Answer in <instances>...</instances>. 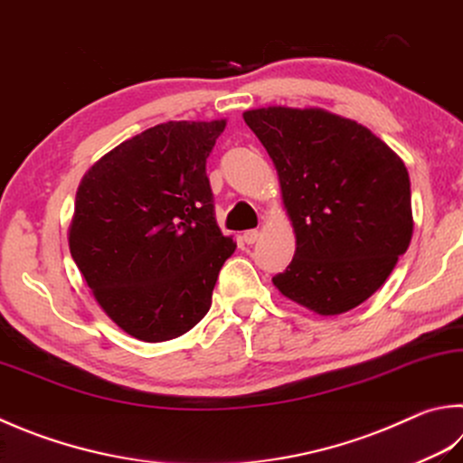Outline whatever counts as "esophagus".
Here are the masks:
<instances>
[{
	"label": "esophagus",
	"instance_id": "34e87169",
	"mask_svg": "<svg viewBox=\"0 0 463 463\" xmlns=\"http://www.w3.org/2000/svg\"><path fill=\"white\" fill-rule=\"evenodd\" d=\"M258 238H260V232L258 230H248V232H243V235H241V240L246 241L248 246H251V243H256Z\"/></svg>",
	"mask_w": 463,
	"mask_h": 463
}]
</instances>
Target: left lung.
Returning a JSON list of instances; mask_svg holds the SVG:
<instances>
[{"label":"left lung","instance_id":"left-lung-1","mask_svg":"<svg viewBox=\"0 0 463 463\" xmlns=\"http://www.w3.org/2000/svg\"><path fill=\"white\" fill-rule=\"evenodd\" d=\"M243 120L274 161L296 233L274 286L322 317L359 307L411 241L405 163L367 127L322 109H254Z\"/></svg>","mask_w":463,"mask_h":463}]
</instances>
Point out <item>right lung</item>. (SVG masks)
<instances>
[{"instance_id": "1", "label": "right lung", "mask_w": 463, "mask_h": 463, "mask_svg": "<svg viewBox=\"0 0 463 463\" xmlns=\"http://www.w3.org/2000/svg\"><path fill=\"white\" fill-rule=\"evenodd\" d=\"M225 120H169L86 171L68 243L107 317L145 343L185 335L212 307L235 241L217 228L207 156Z\"/></svg>"}]
</instances>
